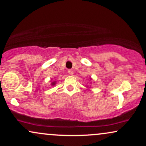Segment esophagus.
I'll return each instance as SVG.
<instances>
[{"instance_id": "obj_1", "label": "esophagus", "mask_w": 146, "mask_h": 146, "mask_svg": "<svg viewBox=\"0 0 146 146\" xmlns=\"http://www.w3.org/2000/svg\"><path fill=\"white\" fill-rule=\"evenodd\" d=\"M68 73L69 75H73V71L72 69H69L68 70Z\"/></svg>"}]
</instances>
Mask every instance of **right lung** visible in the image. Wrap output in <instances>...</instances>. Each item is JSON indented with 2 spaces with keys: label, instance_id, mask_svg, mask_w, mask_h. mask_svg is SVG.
<instances>
[{
  "label": "right lung",
  "instance_id": "obj_1",
  "mask_svg": "<svg viewBox=\"0 0 146 146\" xmlns=\"http://www.w3.org/2000/svg\"><path fill=\"white\" fill-rule=\"evenodd\" d=\"M52 85H55V82H52Z\"/></svg>",
  "mask_w": 146,
  "mask_h": 146
}]
</instances>
